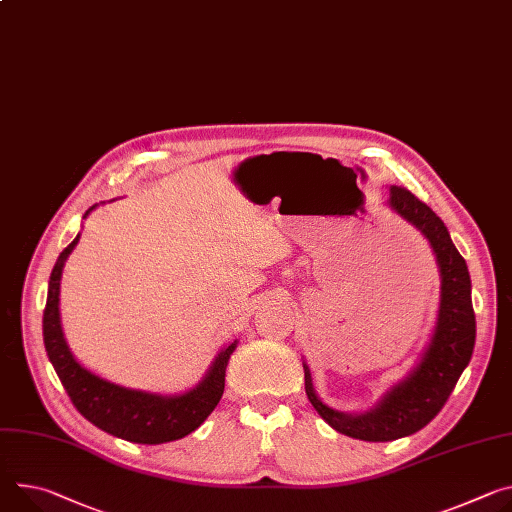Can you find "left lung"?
Masks as SVG:
<instances>
[{"label": "left lung", "instance_id": "left-lung-1", "mask_svg": "<svg viewBox=\"0 0 512 512\" xmlns=\"http://www.w3.org/2000/svg\"><path fill=\"white\" fill-rule=\"evenodd\" d=\"M388 206L423 232L441 273L437 324L421 363L392 386L374 408L361 414L339 412L324 404L314 392L310 369L304 363V386L316 412L335 431L361 441H394L427 427L468 367L476 343L470 271L466 259L455 249L447 226L425 202L398 185L390 188Z\"/></svg>", "mask_w": 512, "mask_h": 512}]
</instances>
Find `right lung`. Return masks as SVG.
Returning <instances> with one entry per match:
<instances>
[{
  "label": "right lung",
  "mask_w": 512,
  "mask_h": 512,
  "mask_svg": "<svg viewBox=\"0 0 512 512\" xmlns=\"http://www.w3.org/2000/svg\"><path fill=\"white\" fill-rule=\"evenodd\" d=\"M96 206H91L83 214V218ZM77 241L79 235L59 255L53 267L49 280V296H46L42 316V337L46 355H49L71 402L91 425L130 443L159 445L190 435L206 421L208 414L220 402L224 392L226 365L232 351L237 347V341L230 343L216 355L206 378L196 388L179 396H159L141 390H130L91 374L69 351L59 314L61 275L65 261L75 249Z\"/></svg>",
  "instance_id": "right-lung-1"
}]
</instances>
